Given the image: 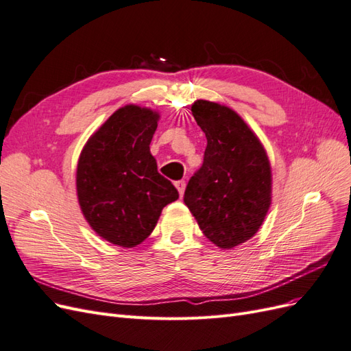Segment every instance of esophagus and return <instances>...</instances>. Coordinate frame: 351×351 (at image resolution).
I'll use <instances>...</instances> for the list:
<instances>
[{
	"label": "esophagus",
	"mask_w": 351,
	"mask_h": 351,
	"mask_svg": "<svg viewBox=\"0 0 351 351\" xmlns=\"http://www.w3.org/2000/svg\"><path fill=\"white\" fill-rule=\"evenodd\" d=\"M174 186L177 187L180 196H183L184 195V190H186V182H184V180H178V182L174 183Z\"/></svg>",
	"instance_id": "esophagus-1"
}]
</instances>
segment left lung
Masks as SVG:
<instances>
[{"instance_id":"left-lung-1","label":"left lung","mask_w":351,"mask_h":351,"mask_svg":"<svg viewBox=\"0 0 351 351\" xmlns=\"http://www.w3.org/2000/svg\"><path fill=\"white\" fill-rule=\"evenodd\" d=\"M192 114L206 136L204 165L190 178L184 204L204 234L222 250L250 240L272 200L267 149L227 105L197 99Z\"/></svg>"}]
</instances>
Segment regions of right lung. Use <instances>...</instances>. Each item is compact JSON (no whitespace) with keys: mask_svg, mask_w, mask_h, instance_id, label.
<instances>
[{"mask_svg":"<svg viewBox=\"0 0 351 351\" xmlns=\"http://www.w3.org/2000/svg\"><path fill=\"white\" fill-rule=\"evenodd\" d=\"M156 110L129 104L108 117L84 143L76 190L84 219L115 246L134 247L149 237L177 189L158 173L151 141Z\"/></svg>","mask_w":351,"mask_h":351,"instance_id":"add662e5","label":"right lung"}]
</instances>
